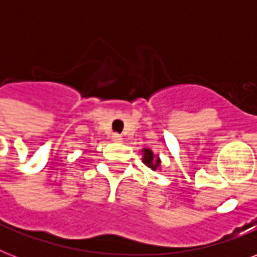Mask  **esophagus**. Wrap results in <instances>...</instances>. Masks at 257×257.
Masks as SVG:
<instances>
[{"label": "esophagus", "mask_w": 257, "mask_h": 257, "mask_svg": "<svg viewBox=\"0 0 257 257\" xmlns=\"http://www.w3.org/2000/svg\"><path fill=\"white\" fill-rule=\"evenodd\" d=\"M112 141L113 143H121V141H122V137H121L120 135L114 133V135H112Z\"/></svg>", "instance_id": "34e87169"}]
</instances>
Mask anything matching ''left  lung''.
I'll use <instances>...</instances> for the list:
<instances>
[{
    "label": "left lung",
    "mask_w": 257,
    "mask_h": 257,
    "mask_svg": "<svg viewBox=\"0 0 257 257\" xmlns=\"http://www.w3.org/2000/svg\"><path fill=\"white\" fill-rule=\"evenodd\" d=\"M143 163H144L148 168H151L152 171H157V169L161 168V160L160 157L153 155V152L149 148H144L143 151Z\"/></svg>",
    "instance_id": "1"
}]
</instances>
